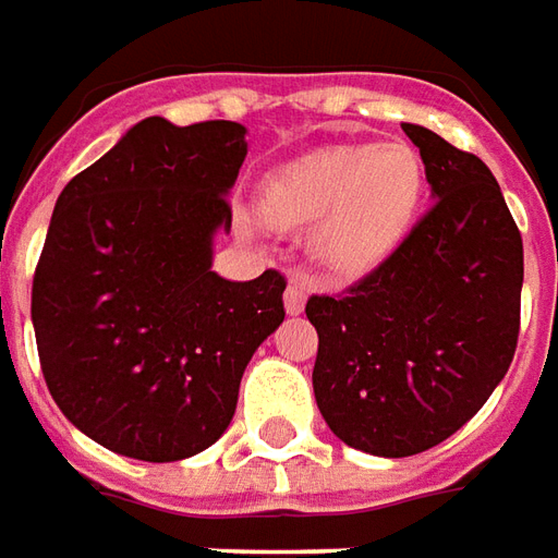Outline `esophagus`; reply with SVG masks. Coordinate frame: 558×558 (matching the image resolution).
Listing matches in <instances>:
<instances>
[{
	"label": "esophagus",
	"mask_w": 558,
	"mask_h": 558,
	"mask_svg": "<svg viewBox=\"0 0 558 558\" xmlns=\"http://www.w3.org/2000/svg\"><path fill=\"white\" fill-rule=\"evenodd\" d=\"M303 306H306V286H303V282H298V279H291L286 288L288 315H300V312H303Z\"/></svg>",
	"instance_id": "34e87169"
}]
</instances>
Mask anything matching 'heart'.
Listing matches in <instances>:
<instances>
[{
    "label": "heart",
    "instance_id": "heart-1",
    "mask_svg": "<svg viewBox=\"0 0 558 558\" xmlns=\"http://www.w3.org/2000/svg\"><path fill=\"white\" fill-rule=\"evenodd\" d=\"M424 165L412 146H330L260 183V216L276 228H310L312 248L342 276L373 270L409 234L421 197Z\"/></svg>",
    "mask_w": 558,
    "mask_h": 558
}]
</instances>
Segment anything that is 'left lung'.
Segmentation results:
<instances>
[{"mask_svg": "<svg viewBox=\"0 0 558 558\" xmlns=\"http://www.w3.org/2000/svg\"><path fill=\"white\" fill-rule=\"evenodd\" d=\"M436 204L339 298L312 294L315 402L349 448L412 457L469 424L517 351L523 236L484 161L424 125Z\"/></svg>", "mask_w": 558, "mask_h": 558, "instance_id": "obj_1", "label": "left lung"}]
</instances>
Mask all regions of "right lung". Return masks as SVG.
Returning a JSON list of instances; mask_svg holds the SVG:
<instances>
[{
  "label": "right lung",
  "mask_w": 558,
  "mask_h": 558,
  "mask_svg": "<svg viewBox=\"0 0 558 558\" xmlns=\"http://www.w3.org/2000/svg\"><path fill=\"white\" fill-rule=\"evenodd\" d=\"M246 159L240 122H137L71 180L33 279L47 390L81 433L146 462L219 441L240 378L286 318V276L228 282L213 234Z\"/></svg>",
  "instance_id": "add662e5"
}]
</instances>
